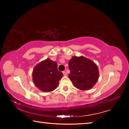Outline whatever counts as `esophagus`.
Returning a JSON list of instances; mask_svg holds the SVG:
<instances>
[{"mask_svg": "<svg viewBox=\"0 0 129 129\" xmlns=\"http://www.w3.org/2000/svg\"><path fill=\"white\" fill-rule=\"evenodd\" d=\"M62 73H63V75H64V76H67V73L65 72V71H63V72H62Z\"/></svg>", "mask_w": 129, "mask_h": 129, "instance_id": "1", "label": "esophagus"}]
</instances>
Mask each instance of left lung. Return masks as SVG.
Masks as SVG:
<instances>
[{
	"label": "left lung",
	"instance_id": "obj_1",
	"mask_svg": "<svg viewBox=\"0 0 129 129\" xmlns=\"http://www.w3.org/2000/svg\"><path fill=\"white\" fill-rule=\"evenodd\" d=\"M69 79L76 88L81 90L91 89L99 77L97 65L84 56H74L69 61Z\"/></svg>",
	"mask_w": 129,
	"mask_h": 129
}]
</instances>
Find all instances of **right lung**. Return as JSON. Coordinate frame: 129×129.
Masks as SVG:
<instances>
[{"label": "right lung", "mask_w": 129, "mask_h": 129, "mask_svg": "<svg viewBox=\"0 0 129 129\" xmlns=\"http://www.w3.org/2000/svg\"><path fill=\"white\" fill-rule=\"evenodd\" d=\"M63 74L57 69V64L49 58L37 64L32 72L35 86L44 92H50L56 89Z\"/></svg>", "instance_id": "add662e5"}]
</instances>
